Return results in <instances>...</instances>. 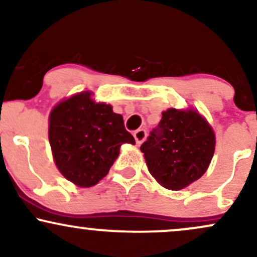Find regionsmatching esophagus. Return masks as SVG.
I'll list each match as a JSON object with an SVG mask.
<instances>
[{
    "instance_id": "obj_1",
    "label": "esophagus",
    "mask_w": 257,
    "mask_h": 257,
    "mask_svg": "<svg viewBox=\"0 0 257 257\" xmlns=\"http://www.w3.org/2000/svg\"><path fill=\"white\" fill-rule=\"evenodd\" d=\"M146 137H147V133L145 129H138V131L134 132V138H135V141H137L138 145H140L141 143H144Z\"/></svg>"
}]
</instances>
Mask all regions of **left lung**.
I'll list each match as a JSON object with an SVG mask.
<instances>
[{"label": "left lung", "mask_w": 257, "mask_h": 257, "mask_svg": "<svg viewBox=\"0 0 257 257\" xmlns=\"http://www.w3.org/2000/svg\"><path fill=\"white\" fill-rule=\"evenodd\" d=\"M140 150L153 178L168 190L178 191L206 172L214 156L215 135L198 112L169 108Z\"/></svg>", "instance_id": "1"}]
</instances>
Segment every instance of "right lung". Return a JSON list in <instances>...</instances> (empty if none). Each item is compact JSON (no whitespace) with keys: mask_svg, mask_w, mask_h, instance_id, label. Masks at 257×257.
<instances>
[{"mask_svg":"<svg viewBox=\"0 0 257 257\" xmlns=\"http://www.w3.org/2000/svg\"><path fill=\"white\" fill-rule=\"evenodd\" d=\"M89 91L65 100L49 116V143L58 169L81 187L96 185L107 175L122 144L135 140L122 114L96 104Z\"/></svg>","mask_w":257,"mask_h":257,"instance_id":"1","label":"right lung"}]
</instances>
